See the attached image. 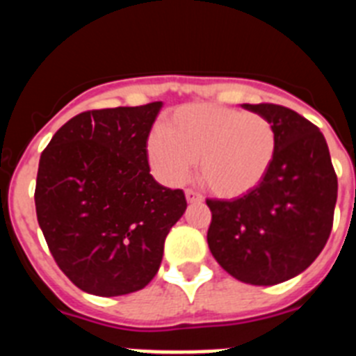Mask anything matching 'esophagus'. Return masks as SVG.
<instances>
[{
  "label": "esophagus",
  "instance_id": "obj_1",
  "mask_svg": "<svg viewBox=\"0 0 356 356\" xmlns=\"http://www.w3.org/2000/svg\"><path fill=\"white\" fill-rule=\"evenodd\" d=\"M185 197H187L188 203H201V201H203L201 194H197L196 191H191V188H187V191H185Z\"/></svg>",
  "mask_w": 356,
  "mask_h": 356
}]
</instances>
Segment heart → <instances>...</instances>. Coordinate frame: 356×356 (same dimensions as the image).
<instances>
[{
    "instance_id": "b5f03b06",
    "label": "heart",
    "mask_w": 356,
    "mask_h": 356,
    "mask_svg": "<svg viewBox=\"0 0 356 356\" xmlns=\"http://www.w3.org/2000/svg\"><path fill=\"white\" fill-rule=\"evenodd\" d=\"M278 149L266 115L217 105H187L172 112L147 140V162L162 184L180 185L200 163V176L219 197L254 191L271 171Z\"/></svg>"
}]
</instances>
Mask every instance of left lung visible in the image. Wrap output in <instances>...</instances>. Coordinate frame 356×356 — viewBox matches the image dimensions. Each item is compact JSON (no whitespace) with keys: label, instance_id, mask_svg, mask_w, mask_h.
<instances>
[{"label":"left lung","instance_id":"left-lung-1","mask_svg":"<svg viewBox=\"0 0 356 356\" xmlns=\"http://www.w3.org/2000/svg\"><path fill=\"white\" fill-rule=\"evenodd\" d=\"M242 108L275 124L278 149L262 184L237 200H207L210 253L228 275L276 285L303 273L325 248L337 203V175L316 124L273 103Z\"/></svg>","mask_w":356,"mask_h":356}]
</instances>
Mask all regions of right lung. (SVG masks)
Instances as JSON below:
<instances>
[{"label":"right lung","instance_id":"obj_1","mask_svg":"<svg viewBox=\"0 0 356 356\" xmlns=\"http://www.w3.org/2000/svg\"><path fill=\"white\" fill-rule=\"evenodd\" d=\"M160 108L81 112L40 155L37 221L55 262L83 292L112 298L146 287L187 209L184 191L149 175L147 137Z\"/></svg>","mask_w":356,"mask_h":356}]
</instances>
